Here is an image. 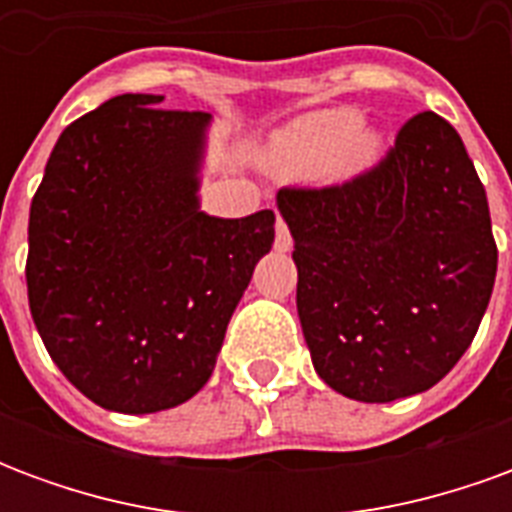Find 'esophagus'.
<instances>
[{
  "label": "esophagus",
  "instance_id": "34e87169",
  "mask_svg": "<svg viewBox=\"0 0 512 512\" xmlns=\"http://www.w3.org/2000/svg\"><path fill=\"white\" fill-rule=\"evenodd\" d=\"M274 246H277L279 252H288L290 246H293V235H290L288 224L282 222V219L277 222V238H274Z\"/></svg>",
  "mask_w": 512,
  "mask_h": 512
}]
</instances>
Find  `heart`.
Returning <instances> with one entry per match:
<instances>
[{
  "mask_svg": "<svg viewBox=\"0 0 512 512\" xmlns=\"http://www.w3.org/2000/svg\"><path fill=\"white\" fill-rule=\"evenodd\" d=\"M378 136L351 109H323L299 117L274 142V164L290 178H343L373 161Z\"/></svg>",
  "mask_w": 512,
  "mask_h": 512,
  "instance_id": "b5f03b06",
  "label": "heart"
}]
</instances>
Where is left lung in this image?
<instances>
[{
	"instance_id": "1",
	"label": "left lung",
	"mask_w": 512,
	"mask_h": 512,
	"mask_svg": "<svg viewBox=\"0 0 512 512\" xmlns=\"http://www.w3.org/2000/svg\"><path fill=\"white\" fill-rule=\"evenodd\" d=\"M299 268L296 307L318 376L389 403L458 365L496 279L488 197L458 131L419 112L376 167L277 194Z\"/></svg>"
}]
</instances>
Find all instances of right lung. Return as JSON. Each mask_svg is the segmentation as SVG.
I'll list each match as a JSON object with an SVG mask.
<instances>
[{
	"label": "right lung",
	"mask_w": 512,
	"mask_h": 512,
	"mask_svg": "<svg viewBox=\"0 0 512 512\" xmlns=\"http://www.w3.org/2000/svg\"><path fill=\"white\" fill-rule=\"evenodd\" d=\"M117 95L73 120L29 208L27 293L46 351L120 414L180 406L211 378L274 211H200L211 115Z\"/></svg>",
	"instance_id": "add662e5"
}]
</instances>
